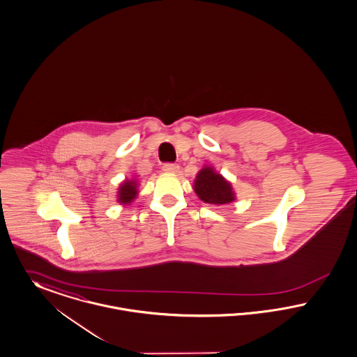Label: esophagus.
I'll return each mask as SVG.
<instances>
[{
  "instance_id": "1",
  "label": "esophagus",
  "mask_w": 357,
  "mask_h": 357,
  "mask_svg": "<svg viewBox=\"0 0 357 357\" xmlns=\"http://www.w3.org/2000/svg\"><path fill=\"white\" fill-rule=\"evenodd\" d=\"M162 168L165 172H178L179 171V166L175 163H165Z\"/></svg>"
}]
</instances>
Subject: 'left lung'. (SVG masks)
<instances>
[{"mask_svg": "<svg viewBox=\"0 0 357 357\" xmlns=\"http://www.w3.org/2000/svg\"><path fill=\"white\" fill-rule=\"evenodd\" d=\"M194 190L197 195L206 204L224 205L234 199L231 183L211 167L202 168L199 171L194 183Z\"/></svg>", "mask_w": 357, "mask_h": 357, "instance_id": "obj_1", "label": "left lung"}]
</instances>
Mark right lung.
I'll return each mask as SVG.
<instances>
[{"instance_id": "add662e5", "label": "right lung", "mask_w": 357, "mask_h": 357, "mask_svg": "<svg viewBox=\"0 0 357 357\" xmlns=\"http://www.w3.org/2000/svg\"><path fill=\"white\" fill-rule=\"evenodd\" d=\"M137 195V186L135 181H126L119 190V202L129 204Z\"/></svg>"}]
</instances>
